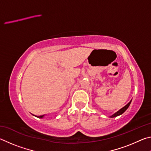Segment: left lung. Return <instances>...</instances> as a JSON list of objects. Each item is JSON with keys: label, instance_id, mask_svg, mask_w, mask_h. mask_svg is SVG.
<instances>
[{"label": "left lung", "instance_id": "1", "mask_svg": "<svg viewBox=\"0 0 151 151\" xmlns=\"http://www.w3.org/2000/svg\"><path fill=\"white\" fill-rule=\"evenodd\" d=\"M131 103V101H130V102H129V104H127L125 107H123V108H121L120 110H119L118 111H117L115 113H114V114L112 115L111 116V117H117V116L120 115L121 114H123V113L125 112L127 109H128V107H129V105H130Z\"/></svg>", "mask_w": 151, "mask_h": 151}]
</instances>
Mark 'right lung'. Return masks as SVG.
<instances>
[{
    "label": "right lung",
    "instance_id": "1",
    "mask_svg": "<svg viewBox=\"0 0 151 151\" xmlns=\"http://www.w3.org/2000/svg\"><path fill=\"white\" fill-rule=\"evenodd\" d=\"M44 115H40V116H36V117H38V118H43L44 117Z\"/></svg>",
    "mask_w": 151,
    "mask_h": 151
}]
</instances>
